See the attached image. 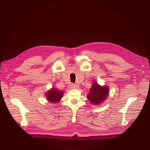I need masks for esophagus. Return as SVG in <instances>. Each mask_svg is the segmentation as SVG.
<instances>
[{
	"label": "esophagus",
	"mask_w": 150,
	"mask_h": 150,
	"mask_svg": "<svg viewBox=\"0 0 150 150\" xmlns=\"http://www.w3.org/2000/svg\"><path fill=\"white\" fill-rule=\"evenodd\" d=\"M70 86H71V89H76L78 88V86L76 84H71Z\"/></svg>",
	"instance_id": "34e87169"
}]
</instances>
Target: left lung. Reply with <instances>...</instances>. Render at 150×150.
Segmentation results:
<instances>
[{
    "label": "left lung",
    "mask_w": 150,
    "mask_h": 150,
    "mask_svg": "<svg viewBox=\"0 0 150 150\" xmlns=\"http://www.w3.org/2000/svg\"><path fill=\"white\" fill-rule=\"evenodd\" d=\"M109 92L110 90L108 86H101L98 84L97 81H95L90 89L87 98L88 100L94 105H97L105 100L108 96Z\"/></svg>",
    "instance_id": "obj_1"
}]
</instances>
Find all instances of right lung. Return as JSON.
Masks as SVG:
<instances>
[{
    "label": "right lung",
    "instance_id": "add662e5",
    "mask_svg": "<svg viewBox=\"0 0 150 150\" xmlns=\"http://www.w3.org/2000/svg\"><path fill=\"white\" fill-rule=\"evenodd\" d=\"M64 92L61 91H58L52 88L46 94V97L50 103H56L59 101L63 96Z\"/></svg>",
    "mask_w": 150,
    "mask_h": 150
}]
</instances>
